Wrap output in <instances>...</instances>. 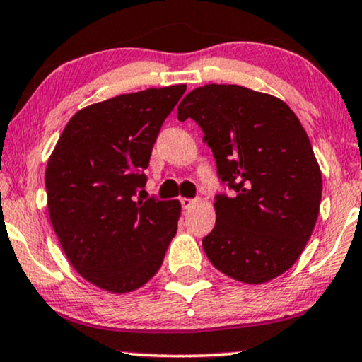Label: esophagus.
Wrapping results in <instances>:
<instances>
[{
    "label": "esophagus",
    "instance_id": "obj_1",
    "mask_svg": "<svg viewBox=\"0 0 362 362\" xmlns=\"http://www.w3.org/2000/svg\"><path fill=\"white\" fill-rule=\"evenodd\" d=\"M180 202H181L182 209H189V207L196 204V199H189V197H181Z\"/></svg>",
    "mask_w": 362,
    "mask_h": 362
}]
</instances>
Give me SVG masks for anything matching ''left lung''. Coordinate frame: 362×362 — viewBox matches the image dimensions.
Returning a JSON list of instances; mask_svg holds the SVG:
<instances>
[{
	"label": "left lung",
	"instance_id": "left-lung-1",
	"mask_svg": "<svg viewBox=\"0 0 362 362\" xmlns=\"http://www.w3.org/2000/svg\"><path fill=\"white\" fill-rule=\"evenodd\" d=\"M201 127L217 176L234 194L216 196V226L202 239L211 264L230 279L264 284L295 264L318 219L321 171L290 107L240 86L197 87L177 120Z\"/></svg>",
	"mask_w": 362,
	"mask_h": 362
}]
</instances>
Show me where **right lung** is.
<instances>
[{"label":"right lung","mask_w":362,"mask_h":362,"mask_svg":"<svg viewBox=\"0 0 362 362\" xmlns=\"http://www.w3.org/2000/svg\"><path fill=\"white\" fill-rule=\"evenodd\" d=\"M185 92L186 86L146 88L82 108L49 158L54 232L74 269L98 288H140L176 234L180 201L141 199V189L163 122Z\"/></svg>","instance_id":"right-lung-1"}]
</instances>
